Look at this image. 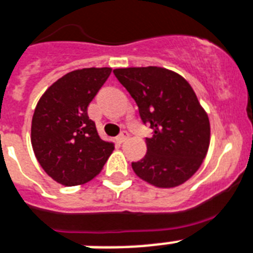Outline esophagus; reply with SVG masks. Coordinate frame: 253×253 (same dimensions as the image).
Returning a JSON list of instances; mask_svg holds the SVG:
<instances>
[{
	"instance_id": "esophagus-1",
	"label": "esophagus",
	"mask_w": 253,
	"mask_h": 253,
	"mask_svg": "<svg viewBox=\"0 0 253 253\" xmlns=\"http://www.w3.org/2000/svg\"><path fill=\"white\" fill-rule=\"evenodd\" d=\"M128 139V133L126 132V131H123L122 133H121L120 136H118V140H120V143H125V141Z\"/></svg>"
}]
</instances>
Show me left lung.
<instances>
[{
	"mask_svg": "<svg viewBox=\"0 0 253 253\" xmlns=\"http://www.w3.org/2000/svg\"><path fill=\"white\" fill-rule=\"evenodd\" d=\"M114 75L135 100L143 122L151 123L147 153L132 162L140 179L159 188H174L201 166L211 143V123L190 83L159 66L116 69Z\"/></svg>",
	"mask_w": 253,
	"mask_h": 253,
	"instance_id": "1",
	"label": "left lung"
}]
</instances>
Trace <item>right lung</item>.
<instances>
[{"label":"right lung","mask_w":253,"mask_h":253,"mask_svg":"<svg viewBox=\"0 0 253 253\" xmlns=\"http://www.w3.org/2000/svg\"><path fill=\"white\" fill-rule=\"evenodd\" d=\"M110 73V67L67 73L42 93L35 108L34 153L45 173L62 186L93 179L114 151V143L102 140L88 117V106Z\"/></svg>","instance_id":"obj_1"}]
</instances>
